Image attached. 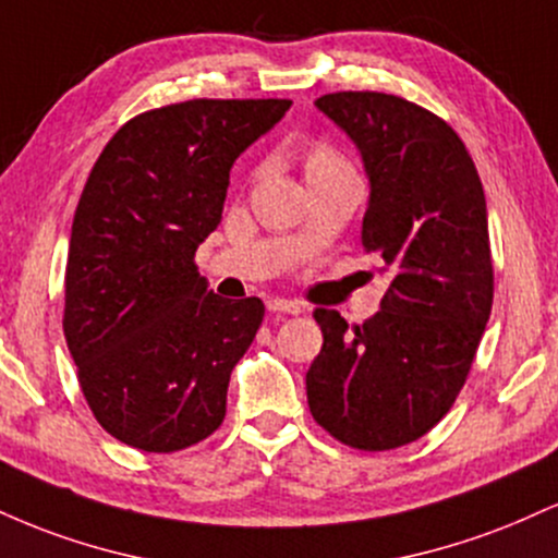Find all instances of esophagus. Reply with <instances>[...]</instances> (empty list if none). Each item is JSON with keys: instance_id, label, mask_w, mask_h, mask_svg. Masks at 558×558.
I'll use <instances>...</instances> for the list:
<instances>
[{"instance_id": "34e87169", "label": "esophagus", "mask_w": 558, "mask_h": 558, "mask_svg": "<svg viewBox=\"0 0 558 558\" xmlns=\"http://www.w3.org/2000/svg\"><path fill=\"white\" fill-rule=\"evenodd\" d=\"M267 310L283 312V315H301V310H304V306L293 299H270L267 301Z\"/></svg>"}]
</instances>
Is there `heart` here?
Returning a JSON list of instances; mask_svg holds the SVG:
<instances>
[{
	"instance_id": "1",
	"label": "heart",
	"mask_w": 558,
	"mask_h": 558,
	"mask_svg": "<svg viewBox=\"0 0 558 558\" xmlns=\"http://www.w3.org/2000/svg\"><path fill=\"white\" fill-rule=\"evenodd\" d=\"M336 165H345V162L341 159V155H338V151H332L330 146H325V144L310 146V151H306V157H304L306 175H312V172H319V170L336 168Z\"/></svg>"
}]
</instances>
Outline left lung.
I'll return each mask as SVG.
<instances>
[{"mask_svg": "<svg viewBox=\"0 0 558 558\" xmlns=\"http://www.w3.org/2000/svg\"><path fill=\"white\" fill-rule=\"evenodd\" d=\"M315 105L362 155V246L380 259L388 291L354 328L336 310H315L323 349L306 399L336 440L388 451L446 417L475 362L493 306L483 183L457 131L414 101L338 92Z\"/></svg>", "mask_w": 558, "mask_h": 558, "instance_id": "left-lung-1", "label": "left lung"}]
</instances>
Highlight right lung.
<instances>
[{"mask_svg":"<svg viewBox=\"0 0 558 558\" xmlns=\"http://www.w3.org/2000/svg\"><path fill=\"white\" fill-rule=\"evenodd\" d=\"M288 99H191L141 112L92 168L70 233L65 341L96 422L172 453L226 420L230 373L265 304L226 301L196 248L222 220L230 168Z\"/></svg>","mask_w":558,"mask_h":558,"instance_id":"obj_1","label":"right lung"}]
</instances>
